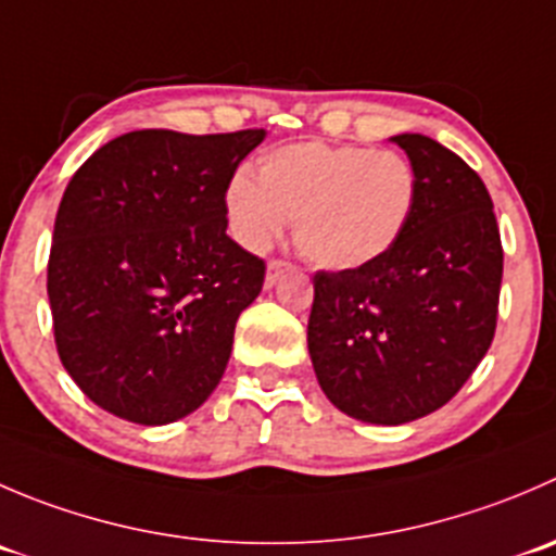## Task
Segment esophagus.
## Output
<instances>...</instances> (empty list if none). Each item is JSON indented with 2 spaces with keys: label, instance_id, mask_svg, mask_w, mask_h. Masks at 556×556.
Listing matches in <instances>:
<instances>
[{
  "label": "esophagus",
  "instance_id": "34e87169",
  "mask_svg": "<svg viewBox=\"0 0 556 556\" xmlns=\"http://www.w3.org/2000/svg\"><path fill=\"white\" fill-rule=\"evenodd\" d=\"M290 263L288 261H279V257H274V261H268V268H266V285L271 288V285H277V279L282 277L285 271H290Z\"/></svg>",
  "mask_w": 556,
  "mask_h": 556
}]
</instances>
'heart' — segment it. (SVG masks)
I'll return each instance as SVG.
<instances>
[{
	"label": "heart",
	"instance_id": "1",
	"mask_svg": "<svg viewBox=\"0 0 556 556\" xmlns=\"http://www.w3.org/2000/svg\"><path fill=\"white\" fill-rule=\"evenodd\" d=\"M418 176L404 154L353 143H290L239 170L228 214L250 250H266L293 223L301 255L320 268H358L386 255L407 228Z\"/></svg>",
	"mask_w": 556,
	"mask_h": 556
}]
</instances>
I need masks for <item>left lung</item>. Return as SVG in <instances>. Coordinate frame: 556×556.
Wrapping results in <instances>:
<instances>
[{
    "mask_svg": "<svg viewBox=\"0 0 556 556\" xmlns=\"http://www.w3.org/2000/svg\"><path fill=\"white\" fill-rule=\"evenodd\" d=\"M418 176L402 239L358 268L315 274L306 342L323 393L399 427L459 393L494 339L503 241L481 176L427 135L393 138Z\"/></svg>",
    "mask_w": 556,
    "mask_h": 556,
    "instance_id": "8db88e82",
    "label": "left lung"
}]
</instances>
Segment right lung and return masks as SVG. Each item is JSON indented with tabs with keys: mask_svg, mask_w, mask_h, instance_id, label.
Wrapping results in <instances>:
<instances>
[{
	"mask_svg": "<svg viewBox=\"0 0 556 556\" xmlns=\"http://www.w3.org/2000/svg\"><path fill=\"white\" fill-rule=\"evenodd\" d=\"M266 129H135L70 179L48 255L59 358L108 413L179 421L223 380L266 263L236 244L228 187Z\"/></svg>",
	"mask_w": 556,
	"mask_h": 556,
	"instance_id": "right-lung-1",
	"label": "right lung"
}]
</instances>
